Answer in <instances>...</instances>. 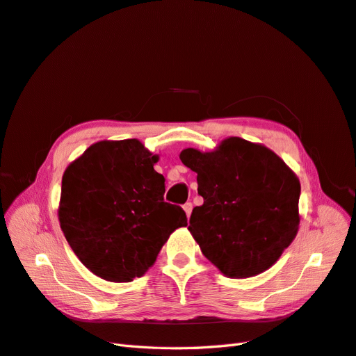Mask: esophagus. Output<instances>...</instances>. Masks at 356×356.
I'll list each match as a JSON object with an SVG mask.
<instances>
[{
  "instance_id": "obj_1",
  "label": "esophagus",
  "mask_w": 356,
  "mask_h": 356,
  "mask_svg": "<svg viewBox=\"0 0 356 356\" xmlns=\"http://www.w3.org/2000/svg\"><path fill=\"white\" fill-rule=\"evenodd\" d=\"M184 211H186L187 218H190L191 216V211H193V203H186V204H184Z\"/></svg>"
}]
</instances>
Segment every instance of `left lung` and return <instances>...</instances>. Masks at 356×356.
<instances>
[{
	"label": "left lung",
	"instance_id": "obj_1",
	"mask_svg": "<svg viewBox=\"0 0 356 356\" xmlns=\"http://www.w3.org/2000/svg\"><path fill=\"white\" fill-rule=\"evenodd\" d=\"M181 162L197 174L204 203L188 231L204 257L234 279L272 267L298 234L301 184L268 147L229 137L211 152L188 147Z\"/></svg>",
	"mask_w": 356,
	"mask_h": 356
}]
</instances>
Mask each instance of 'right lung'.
<instances>
[{"mask_svg":"<svg viewBox=\"0 0 356 356\" xmlns=\"http://www.w3.org/2000/svg\"><path fill=\"white\" fill-rule=\"evenodd\" d=\"M158 161L136 138L102 140L65 169L60 226L79 260L101 279L141 277L169 235L187 226L186 211L163 202Z\"/></svg>","mask_w":356,"mask_h":356,"instance_id":"right-lung-1","label":"right lung"}]
</instances>
